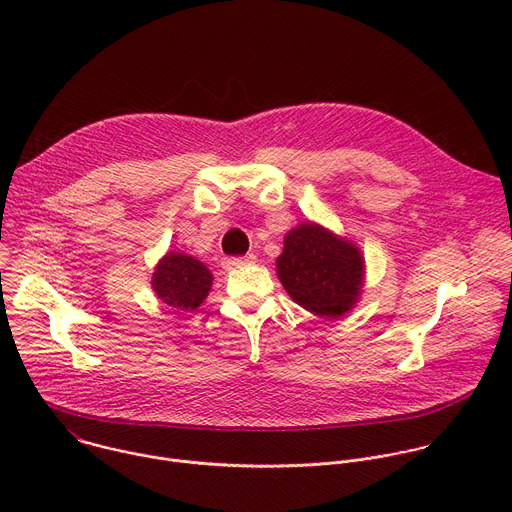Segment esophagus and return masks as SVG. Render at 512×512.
Segmentation results:
<instances>
[{
  "instance_id": "esophagus-1",
  "label": "esophagus",
  "mask_w": 512,
  "mask_h": 512,
  "mask_svg": "<svg viewBox=\"0 0 512 512\" xmlns=\"http://www.w3.org/2000/svg\"><path fill=\"white\" fill-rule=\"evenodd\" d=\"M253 255H247V257H229V259H225L223 261V267L227 269V271H231V269H239V267H243V265H247V263H253Z\"/></svg>"
}]
</instances>
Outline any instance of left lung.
<instances>
[{"label": "left lung", "instance_id": "left-lung-1", "mask_svg": "<svg viewBox=\"0 0 512 512\" xmlns=\"http://www.w3.org/2000/svg\"><path fill=\"white\" fill-rule=\"evenodd\" d=\"M277 277L289 298L314 316L336 320L360 300L364 257L348 239L318 223H300L283 239Z\"/></svg>", "mask_w": 512, "mask_h": 512}]
</instances>
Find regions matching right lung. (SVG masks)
<instances>
[{
	"instance_id": "1",
	"label": "right lung",
	"mask_w": 512,
	"mask_h": 512,
	"mask_svg": "<svg viewBox=\"0 0 512 512\" xmlns=\"http://www.w3.org/2000/svg\"><path fill=\"white\" fill-rule=\"evenodd\" d=\"M212 287V273L192 255L168 251L152 273V289L172 310H196Z\"/></svg>"
}]
</instances>
